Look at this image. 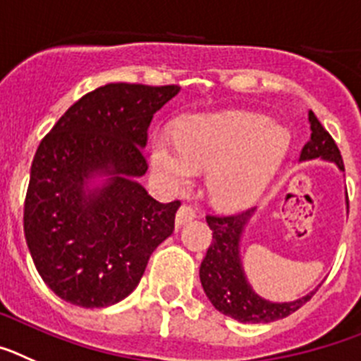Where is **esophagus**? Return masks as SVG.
<instances>
[{"mask_svg": "<svg viewBox=\"0 0 361 361\" xmlns=\"http://www.w3.org/2000/svg\"><path fill=\"white\" fill-rule=\"evenodd\" d=\"M194 217H196V210H194L190 204L183 203L176 212V226L180 228L181 225H185V223H188V221H192Z\"/></svg>", "mask_w": 361, "mask_h": 361, "instance_id": "esophagus-1", "label": "esophagus"}]
</instances>
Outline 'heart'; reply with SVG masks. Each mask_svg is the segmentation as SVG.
<instances>
[{"mask_svg":"<svg viewBox=\"0 0 361 361\" xmlns=\"http://www.w3.org/2000/svg\"><path fill=\"white\" fill-rule=\"evenodd\" d=\"M290 135L269 118L253 113L194 116L169 136L152 140L151 161L157 176L173 190H185L194 173L209 174V192L219 204L253 200L277 173Z\"/></svg>","mask_w":361,"mask_h":361,"instance_id":"heart-1","label":"heart"}]
</instances>
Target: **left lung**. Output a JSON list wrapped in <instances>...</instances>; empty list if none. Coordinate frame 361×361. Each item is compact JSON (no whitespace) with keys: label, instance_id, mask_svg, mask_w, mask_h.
Returning a JSON list of instances; mask_svg holds the SVG:
<instances>
[{"label":"left lung","instance_id":"left-lung-1","mask_svg":"<svg viewBox=\"0 0 361 361\" xmlns=\"http://www.w3.org/2000/svg\"><path fill=\"white\" fill-rule=\"evenodd\" d=\"M310 122L311 138L302 147L300 160L324 158L334 161L340 171H345L338 145L313 111H310ZM252 212L253 209H246L235 214L207 216V223L212 230V243L201 262L200 279L207 297L223 314H228L239 322L268 324L300 310L313 297L314 291L298 300L284 302V304L268 302L253 293L246 282L239 259V241Z\"/></svg>","mask_w":361,"mask_h":361}]
</instances>
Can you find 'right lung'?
Here are the masks:
<instances>
[{"label": "right lung", "instance_id": "1", "mask_svg": "<svg viewBox=\"0 0 361 361\" xmlns=\"http://www.w3.org/2000/svg\"><path fill=\"white\" fill-rule=\"evenodd\" d=\"M180 86L106 84L80 97L44 136L30 169L23 226L39 275L73 306L108 307L128 297L151 253L174 230L180 201L142 187V147L152 115ZM93 173L102 189L85 194Z\"/></svg>", "mask_w": 361, "mask_h": 361}]
</instances>
